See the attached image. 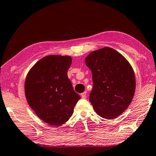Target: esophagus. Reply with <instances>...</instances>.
I'll use <instances>...</instances> for the list:
<instances>
[{"label":"esophagus","instance_id":"34e87169","mask_svg":"<svg viewBox=\"0 0 156 156\" xmlns=\"http://www.w3.org/2000/svg\"><path fill=\"white\" fill-rule=\"evenodd\" d=\"M81 98H83V99H85L86 97V92L85 91V92H83V93H81Z\"/></svg>","mask_w":156,"mask_h":156}]
</instances>
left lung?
Listing matches in <instances>:
<instances>
[{
	"label": "left lung",
	"instance_id": "1",
	"mask_svg": "<svg viewBox=\"0 0 156 156\" xmlns=\"http://www.w3.org/2000/svg\"><path fill=\"white\" fill-rule=\"evenodd\" d=\"M85 63L92 73L89 100L95 112L104 119H116L129 107L135 95V76L131 65L108 47L90 52Z\"/></svg>",
	"mask_w": 156,
	"mask_h": 156
}]
</instances>
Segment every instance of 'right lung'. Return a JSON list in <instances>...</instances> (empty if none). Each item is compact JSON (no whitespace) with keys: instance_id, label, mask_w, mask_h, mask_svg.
Instances as JSON below:
<instances>
[{"instance_id":"obj_1","label":"right lung","mask_w":156,"mask_h":156,"mask_svg":"<svg viewBox=\"0 0 156 156\" xmlns=\"http://www.w3.org/2000/svg\"><path fill=\"white\" fill-rule=\"evenodd\" d=\"M72 57L49 55L28 72L24 84L26 100L35 114L50 126L66 123L80 96L68 77Z\"/></svg>"}]
</instances>
